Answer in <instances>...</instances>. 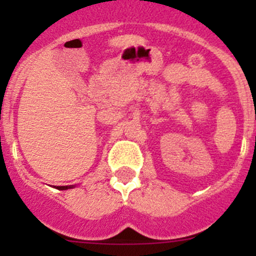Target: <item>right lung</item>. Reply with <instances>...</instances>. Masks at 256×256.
<instances>
[{
    "mask_svg": "<svg viewBox=\"0 0 256 256\" xmlns=\"http://www.w3.org/2000/svg\"><path fill=\"white\" fill-rule=\"evenodd\" d=\"M74 186H58V187H56V190H69V188H73Z\"/></svg>",
    "mask_w": 256,
    "mask_h": 256,
    "instance_id": "right-lung-1",
    "label": "right lung"
}]
</instances>
